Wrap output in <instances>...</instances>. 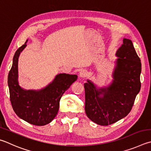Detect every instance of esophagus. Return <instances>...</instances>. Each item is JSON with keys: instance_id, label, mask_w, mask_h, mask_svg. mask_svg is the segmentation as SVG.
<instances>
[{"instance_id": "esophagus-1", "label": "esophagus", "mask_w": 151, "mask_h": 151, "mask_svg": "<svg viewBox=\"0 0 151 151\" xmlns=\"http://www.w3.org/2000/svg\"><path fill=\"white\" fill-rule=\"evenodd\" d=\"M86 75H87V71L86 70H84V69L81 70L80 71V73H79V77L83 78L85 77V76H86Z\"/></svg>"}]
</instances>
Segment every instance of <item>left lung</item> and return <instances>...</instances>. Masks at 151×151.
Here are the masks:
<instances>
[{
  "label": "left lung",
  "instance_id": "8db88e82",
  "mask_svg": "<svg viewBox=\"0 0 151 151\" xmlns=\"http://www.w3.org/2000/svg\"><path fill=\"white\" fill-rule=\"evenodd\" d=\"M112 80L108 86L98 87L87 80L85 112L98 125H108L127 116L141 89V60L131 40L123 38L117 51Z\"/></svg>",
  "mask_w": 151,
  "mask_h": 151
}]
</instances>
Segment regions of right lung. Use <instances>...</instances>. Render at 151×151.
I'll list each match as a JSON object with an SVG mask.
<instances>
[{"mask_svg": "<svg viewBox=\"0 0 151 151\" xmlns=\"http://www.w3.org/2000/svg\"><path fill=\"white\" fill-rule=\"evenodd\" d=\"M28 42L18 49L8 76L10 102L17 116L30 124L47 125L57 116L62 95L77 79V75L59 73L51 83L40 90H26L18 82V58Z\"/></svg>", "mask_w": 151, "mask_h": 151, "instance_id": "add662e5", "label": "right lung"}]
</instances>
